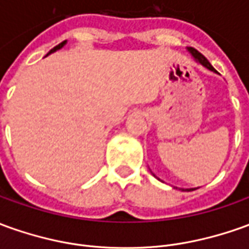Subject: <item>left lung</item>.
<instances>
[{"mask_svg":"<svg viewBox=\"0 0 249 249\" xmlns=\"http://www.w3.org/2000/svg\"><path fill=\"white\" fill-rule=\"evenodd\" d=\"M187 51H188V53L191 54V56H193L194 59H195V61H196L198 63H200L202 66H205V68L210 70V71H214V73H217V70L214 69L213 66L210 65V62L207 61L205 56L200 54L199 51H196V50L193 49V47H187ZM153 176H154V175H153ZM174 188H178V187H174ZM179 190H181V191H194V188H186V190H184V188H179Z\"/></svg>","mask_w":249,"mask_h":249,"instance_id":"1","label":"left lung"}]
</instances>
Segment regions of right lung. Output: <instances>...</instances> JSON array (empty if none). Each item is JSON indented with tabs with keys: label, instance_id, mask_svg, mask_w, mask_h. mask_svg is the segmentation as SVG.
Masks as SVG:
<instances>
[{
	"label": "right lung",
	"instance_id": "right-lung-1",
	"mask_svg": "<svg viewBox=\"0 0 249 249\" xmlns=\"http://www.w3.org/2000/svg\"><path fill=\"white\" fill-rule=\"evenodd\" d=\"M66 40H65V42H62V43H59V44H58V46H55V47H54V49L53 50H50L49 51V54H47V55H50V54H53V53H55V51H58V50H61L63 47V46H65V44H66ZM46 55V56H47Z\"/></svg>",
	"mask_w": 249,
	"mask_h": 249
}]
</instances>
